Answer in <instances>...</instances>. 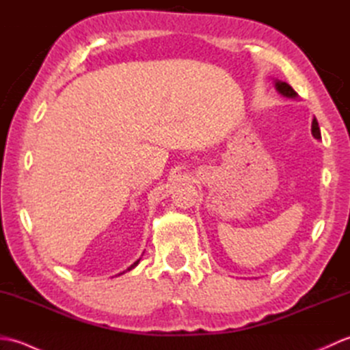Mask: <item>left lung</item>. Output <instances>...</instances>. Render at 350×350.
I'll return each mask as SVG.
<instances>
[{"label":"left lung","mask_w":350,"mask_h":350,"mask_svg":"<svg viewBox=\"0 0 350 350\" xmlns=\"http://www.w3.org/2000/svg\"><path fill=\"white\" fill-rule=\"evenodd\" d=\"M275 87H277V90L282 96H286V98H296V96H298V93H296L292 87H290L287 83H282V81H277V83H275ZM311 133H313V137L316 139H321V129H319V123L316 118H313V123H311Z\"/></svg>","instance_id":"left-lung-1"}]
</instances>
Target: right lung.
Wrapping results in <instances>:
<instances>
[{"label":"right lung","instance_id":"add662e5","mask_svg":"<svg viewBox=\"0 0 350 350\" xmlns=\"http://www.w3.org/2000/svg\"><path fill=\"white\" fill-rule=\"evenodd\" d=\"M139 260H141V258H138V260H137V262H135V263H133V265H131V266H129V267H128V269H126V271H131V269H133V267H135V266H137V265L139 263ZM126 271H123L122 273H124Z\"/></svg>","mask_w":350,"mask_h":350}]
</instances>
